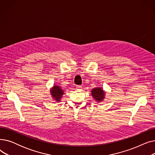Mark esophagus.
Listing matches in <instances>:
<instances>
[{
	"mask_svg": "<svg viewBox=\"0 0 155 155\" xmlns=\"http://www.w3.org/2000/svg\"><path fill=\"white\" fill-rule=\"evenodd\" d=\"M76 89H77V90H78V91L81 90V89H82V86H80V85H77V86H76Z\"/></svg>",
	"mask_w": 155,
	"mask_h": 155,
	"instance_id": "1",
	"label": "esophagus"
}]
</instances>
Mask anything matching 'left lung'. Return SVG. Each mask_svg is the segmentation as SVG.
Wrapping results in <instances>:
<instances>
[{
	"instance_id": "8db88e82",
	"label": "left lung",
	"mask_w": 155,
	"mask_h": 155,
	"mask_svg": "<svg viewBox=\"0 0 155 155\" xmlns=\"http://www.w3.org/2000/svg\"><path fill=\"white\" fill-rule=\"evenodd\" d=\"M91 95L96 102H101L105 99V92L102 88L95 87L92 90Z\"/></svg>"
}]
</instances>
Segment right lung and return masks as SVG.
I'll return each mask as SVG.
<instances>
[{
  "label": "right lung",
  "mask_w": 155,
  "mask_h": 155,
  "mask_svg": "<svg viewBox=\"0 0 155 155\" xmlns=\"http://www.w3.org/2000/svg\"><path fill=\"white\" fill-rule=\"evenodd\" d=\"M64 94V91L61 87L58 85H53L50 89V95L53 100L56 102H59L61 99L63 95Z\"/></svg>",
  "instance_id": "add662e5"
}]
</instances>
